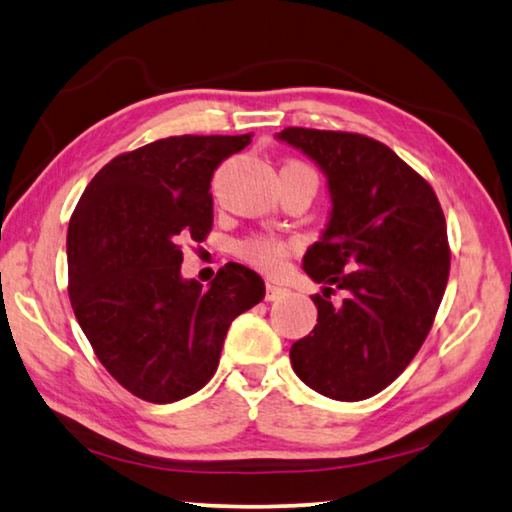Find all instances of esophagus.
Here are the masks:
<instances>
[{
    "label": "esophagus",
    "instance_id": "obj_1",
    "mask_svg": "<svg viewBox=\"0 0 512 512\" xmlns=\"http://www.w3.org/2000/svg\"><path fill=\"white\" fill-rule=\"evenodd\" d=\"M287 293H289V289L280 287V284H275V282H268L266 284V300H271V302L282 300L284 296H287Z\"/></svg>",
    "mask_w": 512,
    "mask_h": 512
}]
</instances>
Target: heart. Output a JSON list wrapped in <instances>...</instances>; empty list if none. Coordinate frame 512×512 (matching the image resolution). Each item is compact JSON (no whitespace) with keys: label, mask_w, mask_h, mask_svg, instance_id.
<instances>
[{"label":"heart","mask_w":512,"mask_h":512,"mask_svg":"<svg viewBox=\"0 0 512 512\" xmlns=\"http://www.w3.org/2000/svg\"><path fill=\"white\" fill-rule=\"evenodd\" d=\"M284 169H309L300 162H289ZM296 250V241L282 239V237H271V235H250L241 239L235 253L241 262L250 264L257 271L275 275L284 268L287 257Z\"/></svg>","instance_id":"obj_1"}]
</instances>
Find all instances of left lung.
Returning a JSON list of instances; mask_svg holds the SVG:
<instances>
[{"mask_svg": "<svg viewBox=\"0 0 512 512\" xmlns=\"http://www.w3.org/2000/svg\"><path fill=\"white\" fill-rule=\"evenodd\" d=\"M325 171L332 216L302 268L323 296L318 323L291 345L316 393L359 402L402 375L427 339L449 277L445 214L433 187L372 137L316 128L277 135ZM346 291L343 306L328 293Z\"/></svg>", "mask_w": 512, "mask_h": 512, "instance_id": "8db88e82", "label": "left lung"}]
</instances>
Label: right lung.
<instances>
[{"instance_id": "right-lung-1", "label": "right lung", "mask_w": 512, "mask_h": 512, "mask_svg": "<svg viewBox=\"0 0 512 512\" xmlns=\"http://www.w3.org/2000/svg\"><path fill=\"white\" fill-rule=\"evenodd\" d=\"M248 135H176L112 158L85 187L67 230L69 302L94 354L126 391L178 402L212 379L228 327L264 298V280L225 264L183 280L180 241H205L210 183Z\"/></svg>"}]
</instances>
